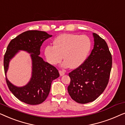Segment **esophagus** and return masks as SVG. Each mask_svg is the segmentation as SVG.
Returning <instances> with one entry per match:
<instances>
[{
	"label": "esophagus",
	"instance_id": "esophagus-1",
	"mask_svg": "<svg viewBox=\"0 0 125 125\" xmlns=\"http://www.w3.org/2000/svg\"><path fill=\"white\" fill-rule=\"evenodd\" d=\"M59 73H60V76H62L65 74V72L62 71H59Z\"/></svg>",
	"mask_w": 125,
	"mask_h": 125
}]
</instances>
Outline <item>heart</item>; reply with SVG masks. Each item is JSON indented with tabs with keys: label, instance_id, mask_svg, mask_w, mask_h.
Instances as JSON below:
<instances>
[{
	"label": "heart",
	"instance_id": "obj_1",
	"mask_svg": "<svg viewBox=\"0 0 125 125\" xmlns=\"http://www.w3.org/2000/svg\"><path fill=\"white\" fill-rule=\"evenodd\" d=\"M53 46L47 45L44 49V55L47 62L56 65L63 59L61 66L72 69L79 67L86 60L92 43L86 35L64 33L58 36L53 42Z\"/></svg>",
	"mask_w": 125,
	"mask_h": 125
}]
</instances>
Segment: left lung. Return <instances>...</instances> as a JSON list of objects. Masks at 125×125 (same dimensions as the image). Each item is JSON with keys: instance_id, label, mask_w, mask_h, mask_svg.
Masks as SVG:
<instances>
[{"instance_id": "1", "label": "left lung", "mask_w": 125, "mask_h": 125, "mask_svg": "<svg viewBox=\"0 0 125 125\" xmlns=\"http://www.w3.org/2000/svg\"><path fill=\"white\" fill-rule=\"evenodd\" d=\"M94 47L85 62L69 73L68 87L70 96L80 104L96 100L106 88L112 66V57L107 43L93 33Z\"/></svg>"}]
</instances>
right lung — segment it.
<instances>
[{
  "label": "right lung",
  "mask_w": 125,
  "mask_h": 125,
  "mask_svg": "<svg viewBox=\"0 0 125 125\" xmlns=\"http://www.w3.org/2000/svg\"><path fill=\"white\" fill-rule=\"evenodd\" d=\"M52 36L44 31H28L12 39L7 48L4 57V68L8 87L17 98L27 104L34 105L43 102L49 94L52 81L60 76L59 71L54 66L39 56L42 44ZM20 50L30 53L32 61L31 77L23 87L15 86L6 77L10 61Z\"/></svg>",
  "instance_id": "1"
}]
</instances>
